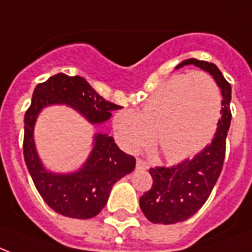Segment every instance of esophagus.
<instances>
[{
  "label": "esophagus",
  "mask_w": 252,
  "mask_h": 252,
  "mask_svg": "<svg viewBox=\"0 0 252 252\" xmlns=\"http://www.w3.org/2000/svg\"><path fill=\"white\" fill-rule=\"evenodd\" d=\"M136 168L140 169H148V164L142 159H136Z\"/></svg>",
  "instance_id": "esophagus-1"
}]
</instances>
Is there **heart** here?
<instances>
[{"label":"heart","mask_w":252,"mask_h":252,"mask_svg":"<svg viewBox=\"0 0 252 252\" xmlns=\"http://www.w3.org/2000/svg\"><path fill=\"white\" fill-rule=\"evenodd\" d=\"M221 116V94L209 75L193 71L164 81L144 101L140 112L122 109L114 130L128 151L155 142L169 161H181L205 147Z\"/></svg>","instance_id":"1"}]
</instances>
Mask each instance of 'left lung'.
Segmentation results:
<instances>
[{"instance_id":"left-lung-1","label":"left lung","mask_w":252,"mask_h":252,"mask_svg":"<svg viewBox=\"0 0 252 252\" xmlns=\"http://www.w3.org/2000/svg\"><path fill=\"white\" fill-rule=\"evenodd\" d=\"M190 64L208 72L216 80L222 94V116L212 143L193 159L172 167L150 168L153 187L140 197L139 205L153 223H177L197 213L210 196L223 165L226 136L231 121V87L216 64L204 60L187 59L175 69Z\"/></svg>"}]
</instances>
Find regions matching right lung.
Masks as SVG:
<instances>
[{
  "label": "right lung",
  "mask_w": 252,
  "mask_h": 252,
  "mask_svg": "<svg viewBox=\"0 0 252 252\" xmlns=\"http://www.w3.org/2000/svg\"><path fill=\"white\" fill-rule=\"evenodd\" d=\"M51 105H67L92 125L106 122L121 106L102 98L83 77L58 73L35 87L25 114L23 157L39 194L62 216L93 218L106 205L113 185L134 171L135 159L120 150L113 136L95 132L92 151L79 169L67 173L47 169L36 151L34 128L40 112Z\"/></svg>",
  "instance_id": "add662e5"
}]
</instances>
